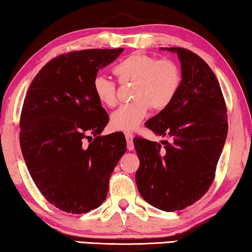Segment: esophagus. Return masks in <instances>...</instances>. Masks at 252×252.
<instances>
[{"label":"esophagus","mask_w":252,"mask_h":252,"mask_svg":"<svg viewBox=\"0 0 252 252\" xmlns=\"http://www.w3.org/2000/svg\"><path fill=\"white\" fill-rule=\"evenodd\" d=\"M126 143H127V150L132 151L134 149L133 133H131V132H126Z\"/></svg>","instance_id":"1"}]
</instances>
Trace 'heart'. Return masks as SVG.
<instances>
[{
	"instance_id": "1",
	"label": "heart",
	"mask_w": 252,
	"mask_h": 252,
	"mask_svg": "<svg viewBox=\"0 0 252 252\" xmlns=\"http://www.w3.org/2000/svg\"><path fill=\"white\" fill-rule=\"evenodd\" d=\"M121 84L133 83L131 97L134 101L123 104L111 114L113 129L132 131L147 117L150 108L161 111L172 103L182 83V71L170 59L135 52L127 55L113 67ZM93 92L102 105L113 108L118 102V87L112 80L96 75Z\"/></svg>"
}]
</instances>
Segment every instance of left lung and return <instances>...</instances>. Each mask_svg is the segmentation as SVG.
<instances>
[{
    "instance_id": "8db88e82",
    "label": "left lung",
    "mask_w": 252,
    "mask_h": 252,
    "mask_svg": "<svg viewBox=\"0 0 252 252\" xmlns=\"http://www.w3.org/2000/svg\"><path fill=\"white\" fill-rule=\"evenodd\" d=\"M182 83L177 96L146 122L148 129L167 136L161 143L133 140L140 167L135 181L141 197L163 211H178L206 194L228 133L225 101L215 73L206 62L183 48Z\"/></svg>"
}]
</instances>
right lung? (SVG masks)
Wrapping results in <instances>:
<instances>
[{"label": "right lung", "mask_w": 252, "mask_h": 252, "mask_svg": "<svg viewBox=\"0 0 252 252\" xmlns=\"http://www.w3.org/2000/svg\"><path fill=\"white\" fill-rule=\"evenodd\" d=\"M123 49L72 51L49 61L33 79L20 117V146L42 195L81 215L100 207L126 150L121 132L100 135L109 116L93 92L97 71ZM95 136L92 139V135ZM87 138L91 142L84 145Z\"/></svg>", "instance_id": "add662e5"}]
</instances>
